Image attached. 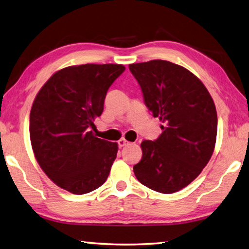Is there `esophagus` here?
<instances>
[{
    "label": "esophagus",
    "instance_id": "34e87169",
    "mask_svg": "<svg viewBox=\"0 0 249 249\" xmlns=\"http://www.w3.org/2000/svg\"><path fill=\"white\" fill-rule=\"evenodd\" d=\"M130 144V142H128L126 140H124V139H121V140H119L118 141V146L120 147H124V146H126V145H129Z\"/></svg>",
    "mask_w": 249,
    "mask_h": 249
}]
</instances>
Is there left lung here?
<instances>
[{
	"label": "left lung",
	"mask_w": 249,
	"mask_h": 249,
	"mask_svg": "<svg viewBox=\"0 0 249 249\" xmlns=\"http://www.w3.org/2000/svg\"><path fill=\"white\" fill-rule=\"evenodd\" d=\"M145 104L162 124L155 141H143V156L133 166L144 186L173 194L195 180L209 163L217 135L216 107L201 80L164 60L129 65Z\"/></svg>",
	"instance_id": "left-lung-1"
}]
</instances>
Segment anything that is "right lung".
<instances>
[{"mask_svg":"<svg viewBox=\"0 0 249 249\" xmlns=\"http://www.w3.org/2000/svg\"><path fill=\"white\" fill-rule=\"evenodd\" d=\"M124 70L120 64L68 67L38 91L30 113V140L39 166L62 189L84 195L107 179L118 145L96 138L90 128Z\"/></svg>","mask_w":249,"mask_h":249,"instance_id":"1","label":"right lung"}]
</instances>
